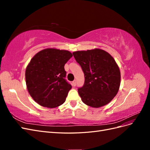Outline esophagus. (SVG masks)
Returning <instances> with one entry per match:
<instances>
[{
  "label": "esophagus",
  "instance_id": "1",
  "mask_svg": "<svg viewBox=\"0 0 150 150\" xmlns=\"http://www.w3.org/2000/svg\"><path fill=\"white\" fill-rule=\"evenodd\" d=\"M72 86H76V81L74 80L73 81H72Z\"/></svg>",
  "mask_w": 150,
  "mask_h": 150
}]
</instances>
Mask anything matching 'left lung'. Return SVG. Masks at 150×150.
<instances>
[{
  "instance_id": "8db88e82",
  "label": "left lung",
  "mask_w": 150,
  "mask_h": 150,
  "mask_svg": "<svg viewBox=\"0 0 150 150\" xmlns=\"http://www.w3.org/2000/svg\"><path fill=\"white\" fill-rule=\"evenodd\" d=\"M72 54L84 74V84L78 89L82 101L93 108L110 103L118 92L121 83L120 70L115 59L98 48Z\"/></svg>"
}]
</instances>
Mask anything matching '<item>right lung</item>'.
Segmentation results:
<instances>
[{
	"instance_id": "right-lung-1",
	"label": "right lung",
	"mask_w": 150,
	"mask_h": 150,
	"mask_svg": "<svg viewBox=\"0 0 150 150\" xmlns=\"http://www.w3.org/2000/svg\"><path fill=\"white\" fill-rule=\"evenodd\" d=\"M72 56L67 50L46 48L31 59L25 69L26 86L39 105L54 108L65 102L72 86L64 78V65Z\"/></svg>"
}]
</instances>
